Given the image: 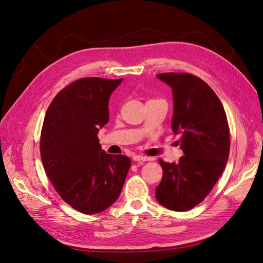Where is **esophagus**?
Returning <instances> with one entry per match:
<instances>
[{
	"mask_svg": "<svg viewBox=\"0 0 263 263\" xmlns=\"http://www.w3.org/2000/svg\"><path fill=\"white\" fill-rule=\"evenodd\" d=\"M133 160L134 161H138V162H144V161H147V158L144 157V156H139V155H135L133 156Z\"/></svg>",
	"mask_w": 263,
	"mask_h": 263,
	"instance_id": "1",
	"label": "esophagus"
}]
</instances>
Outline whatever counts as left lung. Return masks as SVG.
<instances>
[{
    "label": "left lung",
    "mask_w": 263,
    "mask_h": 263,
    "mask_svg": "<svg viewBox=\"0 0 263 263\" xmlns=\"http://www.w3.org/2000/svg\"><path fill=\"white\" fill-rule=\"evenodd\" d=\"M172 90V130L183 157L160 160L163 176L156 198L164 208L185 212L210 194L224 171L230 148L226 113L217 95L200 78L189 73L157 74Z\"/></svg>",
    "instance_id": "left-lung-1"
}]
</instances>
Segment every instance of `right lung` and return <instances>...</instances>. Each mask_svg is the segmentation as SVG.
I'll return each mask as SVG.
<instances>
[{
    "mask_svg": "<svg viewBox=\"0 0 263 263\" xmlns=\"http://www.w3.org/2000/svg\"><path fill=\"white\" fill-rule=\"evenodd\" d=\"M123 79L84 78L52 100L46 112L41 156L47 177L66 203L87 215L119 196L130 159L102 149L98 133L108 123V101Z\"/></svg>",
    "mask_w": 263,
    "mask_h": 263,
    "instance_id": "right-lung-1",
    "label": "right lung"
}]
</instances>
